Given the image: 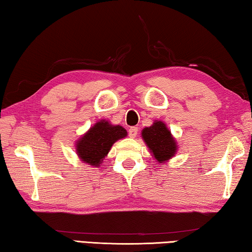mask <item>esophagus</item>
Instances as JSON below:
<instances>
[{
  "label": "esophagus",
  "mask_w": 252,
  "mask_h": 252,
  "mask_svg": "<svg viewBox=\"0 0 252 252\" xmlns=\"http://www.w3.org/2000/svg\"><path fill=\"white\" fill-rule=\"evenodd\" d=\"M136 134H138V127L136 126H131L130 129H129V136L130 138H135L136 136Z\"/></svg>",
  "instance_id": "esophagus-1"
}]
</instances>
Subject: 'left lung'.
I'll list each match as a JSON object with an SVG mask.
<instances>
[{"instance_id": "left-lung-1", "label": "left lung", "mask_w": 252, "mask_h": 252, "mask_svg": "<svg viewBox=\"0 0 252 252\" xmlns=\"http://www.w3.org/2000/svg\"><path fill=\"white\" fill-rule=\"evenodd\" d=\"M141 135L149 150L159 163H164L177 153L176 139L162 121H155L151 126L144 127Z\"/></svg>"}]
</instances>
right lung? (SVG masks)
I'll return each instance as SVG.
<instances>
[{
	"label": "right lung",
	"instance_id": "add662e5",
	"mask_svg": "<svg viewBox=\"0 0 252 252\" xmlns=\"http://www.w3.org/2000/svg\"><path fill=\"white\" fill-rule=\"evenodd\" d=\"M126 136V130L123 126L101 120L76 141V155L88 164L99 167L113 143Z\"/></svg>",
	"mask_w": 252,
	"mask_h": 252
}]
</instances>
